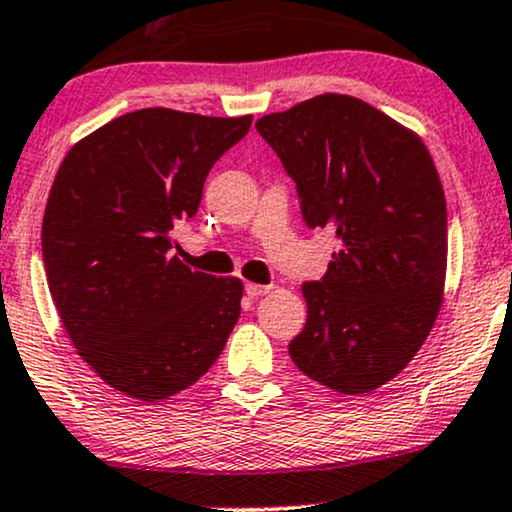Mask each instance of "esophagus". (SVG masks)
Listing matches in <instances>:
<instances>
[{
    "label": "esophagus",
    "instance_id": "esophagus-1",
    "mask_svg": "<svg viewBox=\"0 0 512 512\" xmlns=\"http://www.w3.org/2000/svg\"><path fill=\"white\" fill-rule=\"evenodd\" d=\"M245 293H248L250 298H260V296H264V293H269V286L252 284V281H248V284H245Z\"/></svg>",
    "mask_w": 512,
    "mask_h": 512
}]
</instances>
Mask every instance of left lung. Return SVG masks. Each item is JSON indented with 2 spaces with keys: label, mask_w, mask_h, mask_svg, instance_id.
Masks as SVG:
<instances>
[{
  "label": "left lung",
  "mask_w": 512,
  "mask_h": 512,
  "mask_svg": "<svg viewBox=\"0 0 512 512\" xmlns=\"http://www.w3.org/2000/svg\"><path fill=\"white\" fill-rule=\"evenodd\" d=\"M255 127L296 182L305 223L337 238L325 276L303 284L293 363L342 395L378 390L416 356L443 303L448 209L433 158L411 129L342 93Z\"/></svg>",
  "instance_id": "1"
}]
</instances>
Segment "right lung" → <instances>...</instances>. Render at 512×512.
I'll use <instances>...</instances> for the list:
<instances>
[{
  "instance_id": "add662e5",
  "label": "right lung",
  "mask_w": 512,
  "mask_h": 512,
  "mask_svg": "<svg viewBox=\"0 0 512 512\" xmlns=\"http://www.w3.org/2000/svg\"><path fill=\"white\" fill-rule=\"evenodd\" d=\"M252 115L144 108L64 156L43 216L50 296L79 356L129 397L195 385L236 327L243 281L192 272L170 236L202 202L211 166Z\"/></svg>"
}]
</instances>
